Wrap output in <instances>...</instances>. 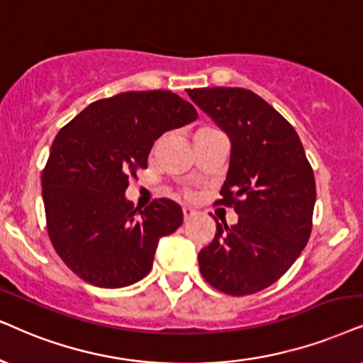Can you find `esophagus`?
<instances>
[{
	"mask_svg": "<svg viewBox=\"0 0 363 363\" xmlns=\"http://www.w3.org/2000/svg\"><path fill=\"white\" fill-rule=\"evenodd\" d=\"M182 214H184V221H189L191 218H194L196 216V209L189 208V206H186V208H182Z\"/></svg>",
	"mask_w": 363,
	"mask_h": 363,
	"instance_id": "1",
	"label": "esophagus"
}]
</instances>
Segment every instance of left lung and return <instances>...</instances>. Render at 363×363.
<instances>
[{
    "label": "left lung",
    "instance_id": "obj_1",
    "mask_svg": "<svg viewBox=\"0 0 363 363\" xmlns=\"http://www.w3.org/2000/svg\"><path fill=\"white\" fill-rule=\"evenodd\" d=\"M231 140L219 204L235 206V226L216 221L199 251V269L216 290L233 296L261 291L283 277L308 242L315 176L291 123L246 89L187 90Z\"/></svg>",
    "mask_w": 363,
    "mask_h": 363
}]
</instances>
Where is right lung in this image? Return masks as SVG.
<instances>
[{
	"mask_svg": "<svg viewBox=\"0 0 363 363\" xmlns=\"http://www.w3.org/2000/svg\"><path fill=\"white\" fill-rule=\"evenodd\" d=\"M197 118L169 90L102 99L55 137L41 174L50 241L68 268L100 288H122L150 272L157 242L182 224L181 206L155 199L144 211L125 199L128 179L147 169L164 132Z\"/></svg>",
	"mask_w": 363,
	"mask_h": 363,
	"instance_id": "1",
	"label": "right lung"
}]
</instances>
